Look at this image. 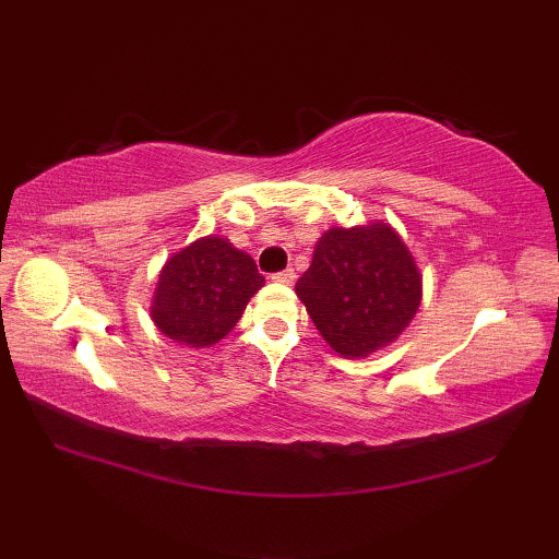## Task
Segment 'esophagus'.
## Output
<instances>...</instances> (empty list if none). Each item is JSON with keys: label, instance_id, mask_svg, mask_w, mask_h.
<instances>
[{"label": "esophagus", "instance_id": "obj_1", "mask_svg": "<svg viewBox=\"0 0 559 559\" xmlns=\"http://www.w3.org/2000/svg\"><path fill=\"white\" fill-rule=\"evenodd\" d=\"M273 281L276 283H283V286H293L295 283V271L293 269H286V271H278V273H273L271 276Z\"/></svg>", "mask_w": 559, "mask_h": 559}]
</instances>
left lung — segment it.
<instances>
[{"instance_id": "left-lung-1", "label": "left lung", "mask_w": 559, "mask_h": 559, "mask_svg": "<svg viewBox=\"0 0 559 559\" xmlns=\"http://www.w3.org/2000/svg\"><path fill=\"white\" fill-rule=\"evenodd\" d=\"M295 293L329 346L360 360L408 329L423 300V273L389 223L336 225L317 240Z\"/></svg>"}]
</instances>
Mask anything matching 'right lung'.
Segmentation results:
<instances>
[{
	"instance_id": "obj_1",
	"label": "right lung",
	"mask_w": 559,
	"mask_h": 559,
	"mask_svg": "<svg viewBox=\"0 0 559 559\" xmlns=\"http://www.w3.org/2000/svg\"><path fill=\"white\" fill-rule=\"evenodd\" d=\"M261 286L252 257L228 237L206 235L165 261L148 312L170 341L209 348L230 334Z\"/></svg>"
}]
</instances>
